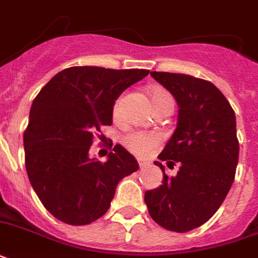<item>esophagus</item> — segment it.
<instances>
[{
  "instance_id": "1",
  "label": "esophagus",
  "mask_w": 258,
  "mask_h": 258,
  "mask_svg": "<svg viewBox=\"0 0 258 258\" xmlns=\"http://www.w3.org/2000/svg\"><path fill=\"white\" fill-rule=\"evenodd\" d=\"M138 163H139V166H141V169H143V167H146V166L149 165V163H147L146 161H143V159H139V161H138Z\"/></svg>"
}]
</instances>
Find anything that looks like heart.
Listing matches in <instances>:
<instances>
[{
    "label": "heart",
    "mask_w": 258,
    "mask_h": 258,
    "mask_svg": "<svg viewBox=\"0 0 258 258\" xmlns=\"http://www.w3.org/2000/svg\"><path fill=\"white\" fill-rule=\"evenodd\" d=\"M151 97V105L162 104V103H170L174 105L172 97L163 89L155 88L150 93ZM159 143V138L154 134H133L124 139V145L128 150H131L137 155H147L155 146Z\"/></svg>",
    "instance_id": "b5f03b06"
}]
</instances>
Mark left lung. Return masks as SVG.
I'll return each instance as SVG.
<instances>
[{
	"mask_svg": "<svg viewBox=\"0 0 258 258\" xmlns=\"http://www.w3.org/2000/svg\"><path fill=\"white\" fill-rule=\"evenodd\" d=\"M178 104V121L158 158L167 166L179 162L175 176L163 171V183L145 192L149 213L158 225L184 233L204 225L232 187L240 145L236 115L213 83L188 75L151 72ZM174 162H172V161Z\"/></svg>",
	"mask_w": 258,
	"mask_h": 258,
	"instance_id": "8db88e82",
	"label": "left lung"
}]
</instances>
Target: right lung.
Returning <instances> with one entry per match:
<instances>
[{
    "label": "right lung",
    "instance_id": "right-lung-1",
    "mask_svg": "<svg viewBox=\"0 0 258 258\" xmlns=\"http://www.w3.org/2000/svg\"><path fill=\"white\" fill-rule=\"evenodd\" d=\"M147 70L71 67L46 83L32 103L24 134L30 184L48 212L70 225H88L108 210L117 183L139 169L116 145L107 161L89 158L93 133L112 124L115 100Z\"/></svg>",
    "mask_w": 258,
    "mask_h": 258
}]
</instances>
